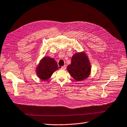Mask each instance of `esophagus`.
Listing matches in <instances>:
<instances>
[{
    "instance_id": "34e87169",
    "label": "esophagus",
    "mask_w": 127,
    "mask_h": 127,
    "mask_svg": "<svg viewBox=\"0 0 127 127\" xmlns=\"http://www.w3.org/2000/svg\"><path fill=\"white\" fill-rule=\"evenodd\" d=\"M66 68V65H64V66H61V67H60V69H62V70H65Z\"/></svg>"
}]
</instances>
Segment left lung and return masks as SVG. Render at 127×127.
<instances>
[{
  "mask_svg": "<svg viewBox=\"0 0 127 127\" xmlns=\"http://www.w3.org/2000/svg\"><path fill=\"white\" fill-rule=\"evenodd\" d=\"M67 70L73 78L77 81H82L90 75L91 65L84 53H77L71 59V63L67 66Z\"/></svg>",
  "mask_w": 127,
  "mask_h": 127,
  "instance_id": "left-lung-1",
  "label": "left lung"
}]
</instances>
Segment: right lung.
Here are the masks:
<instances>
[{"mask_svg":"<svg viewBox=\"0 0 127 127\" xmlns=\"http://www.w3.org/2000/svg\"><path fill=\"white\" fill-rule=\"evenodd\" d=\"M58 69L57 62L53 58L44 57L37 67V74L42 80H48L55 71Z\"/></svg>","mask_w":127,"mask_h":127,"instance_id":"1","label":"right lung"}]
</instances>
